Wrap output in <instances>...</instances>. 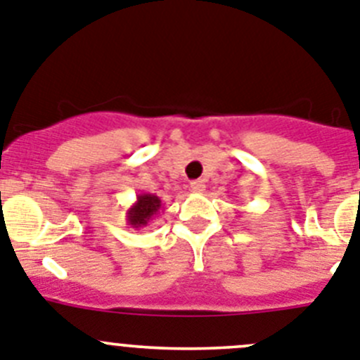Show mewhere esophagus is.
I'll return each instance as SVG.
<instances>
[{"label": "esophagus", "instance_id": "obj_1", "mask_svg": "<svg viewBox=\"0 0 360 360\" xmlns=\"http://www.w3.org/2000/svg\"><path fill=\"white\" fill-rule=\"evenodd\" d=\"M190 188H191V190H193V191H204V188H206V184H204L202 179H197V181H191Z\"/></svg>", "mask_w": 360, "mask_h": 360}]
</instances>
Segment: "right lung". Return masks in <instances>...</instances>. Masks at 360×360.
Segmentation results:
<instances>
[{
	"label": "right lung",
	"instance_id": "right-lung-1",
	"mask_svg": "<svg viewBox=\"0 0 360 360\" xmlns=\"http://www.w3.org/2000/svg\"><path fill=\"white\" fill-rule=\"evenodd\" d=\"M160 210H163V202L160 197L154 193H140L126 213L127 226H131L133 229H143L153 218L158 217Z\"/></svg>",
	"mask_w": 360,
	"mask_h": 360
}]
</instances>
